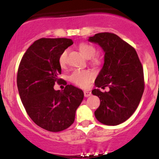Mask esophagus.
Listing matches in <instances>:
<instances>
[{
  "label": "esophagus",
  "mask_w": 159,
  "mask_h": 159,
  "mask_svg": "<svg viewBox=\"0 0 159 159\" xmlns=\"http://www.w3.org/2000/svg\"><path fill=\"white\" fill-rule=\"evenodd\" d=\"M84 94L85 97H89V96H91V92L88 90H84Z\"/></svg>",
  "instance_id": "obj_1"
}]
</instances>
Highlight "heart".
Wrapping results in <instances>:
<instances>
[{
	"label": "heart",
	"mask_w": 159,
	"mask_h": 159,
	"mask_svg": "<svg viewBox=\"0 0 159 159\" xmlns=\"http://www.w3.org/2000/svg\"><path fill=\"white\" fill-rule=\"evenodd\" d=\"M79 50L85 57L90 58L93 56L96 52V48L92 45L88 43H81L79 45ZM59 63L61 66L64 67L67 63V51L65 50L61 53L59 57ZM100 62L99 58L98 57H93L91 59V63L93 64H98ZM94 74L90 70H75L70 75L69 80L71 82L75 84L78 87L82 88H87L94 78Z\"/></svg>",
	"instance_id": "1"
}]
</instances>
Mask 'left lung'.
Returning a JSON list of instances; mask_svg holds the SVG:
<instances>
[{
	"instance_id": "obj_1",
	"label": "left lung",
	"mask_w": 159,
	"mask_h": 159,
	"mask_svg": "<svg viewBox=\"0 0 159 159\" xmlns=\"http://www.w3.org/2000/svg\"><path fill=\"white\" fill-rule=\"evenodd\" d=\"M89 41L98 43L105 52L104 65L95 85L108 87V92L94 89L100 98L95 116L100 123L116 125L127 120L139 105L144 90L143 69L135 49L112 33L95 34Z\"/></svg>"
}]
</instances>
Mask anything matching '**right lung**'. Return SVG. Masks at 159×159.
I'll use <instances>...</instances> for the list:
<instances>
[{
    "instance_id": "obj_1",
    "label": "right lung",
    "mask_w": 159,
    "mask_h": 159,
    "mask_svg": "<svg viewBox=\"0 0 159 159\" xmlns=\"http://www.w3.org/2000/svg\"><path fill=\"white\" fill-rule=\"evenodd\" d=\"M73 44L66 38H42L34 42L19 63L17 86L19 96L30 119L52 132L65 130L74 123L75 111L84 98L83 91L72 85L55 90L62 81L59 57Z\"/></svg>"
}]
</instances>
